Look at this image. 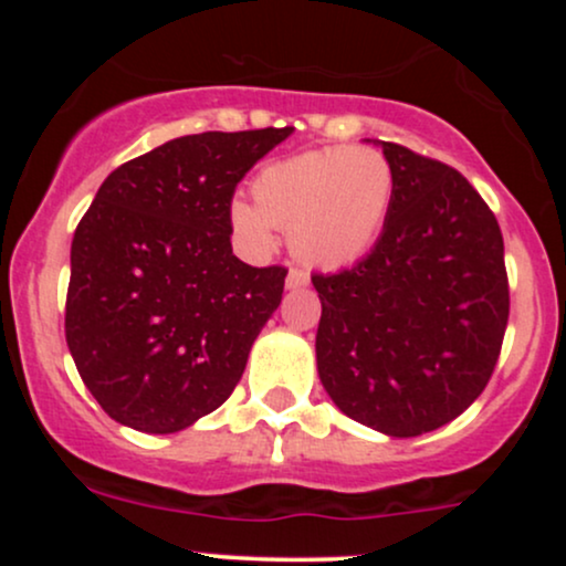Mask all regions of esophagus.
<instances>
[{"instance_id": "esophagus-1", "label": "esophagus", "mask_w": 566, "mask_h": 566, "mask_svg": "<svg viewBox=\"0 0 566 566\" xmlns=\"http://www.w3.org/2000/svg\"><path fill=\"white\" fill-rule=\"evenodd\" d=\"M305 284H308V274H305L303 269H290L287 287L290 290H297V287H305Z\"/></svg>"}]
</instances>
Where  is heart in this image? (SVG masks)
Listing matches in <instances>:
<instances>
[{"mask_svg":"<svg viewBox=\"0 0 566 566\" xmlns=\"http://www.w3.org/2000/svg\"><path fill=\"white\" fill-rule=\"evenodd\" d=\"M252 201H231V229L250 252H269L274 229L297 258L337 269L373 247L394 197L391 165L369 148H324L263 167Z\"/></svg>","mask_w":566,"mask_h":566,"instance_id":"heart-1","label":"heart"}]
</instances>
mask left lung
I'll list each match as a JSON object with an SVG mask.
<instances>
[{
    "instance_id": "obj_1",
    "label": "left lung",
    "mask_w": 566,
    "mask_h": 566,
    "mask_svg": "<svg viewBox=\"0 0 566 566\" xmlns=\"http://www.w3.org/2000/svg\"><path fill=\"white\" fill-rule=\"evenodd\" d=\"M394 197L367 258L314 274L316 367L329 399L388 437L437 431L495 373L509 274L495 212L454 167L380 140Z\"/></svg>"
}]
</instances>
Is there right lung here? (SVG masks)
<instances>
[{
	"instance_id": "obj_1",
	"label": "right lung",
	"mask_w": 566,
	"mask_h": 566,
	"mask_svg": "<svg viewBox=\"0 0 566 566\" xmlns=\"http://www.w3.org/2000/svg\"><path fill=\"white\" fill-rule=\"evenodd\" d=\"M290 133L184 135L97 188L71 242L66 343L116 423L184 431L237 388L287 269L233 255L231 199Z\"/></svg>"
}]
</instances>
